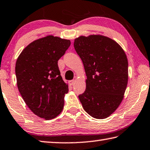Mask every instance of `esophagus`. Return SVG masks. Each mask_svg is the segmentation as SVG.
<instances>
[{
    "instance_id": "esophagus-1",
    "label": "esophagus",
    "mask_w": 150,
    "mask_h": 150,
    "mask_svg": "<svg viewBox=\"0 0 150 150\" xmlns=\"http://www.w3.org/2000/svg\"><path fill=\"white\" fill-rule=\"evenodd\" d=\"M75 82H76V81L74 80H70V81H69V84L70 85V86H74V85L75 84Z\"/></svg>"
}]
</instances>
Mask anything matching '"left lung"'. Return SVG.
Segmentation results:
<instances>
[{"mask_svg":"<svg viewBox=\"0 0 150 150\" xmlns=\"http://www.w3.org/2000/svg\"><path fill=\"white\" fill-rule=\"evenodd\" d=\"M74 46L87 76L86 91L79 99L91 116L105 119L123 100L128 82L127 55L115 40L100 35L79 36Z\"/></svg>","mask_w":150,"mask_h":150,"instance_id":"left-lung-1","label":"left lung"}]
</instances>
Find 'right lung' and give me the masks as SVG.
<instances>
[{"label": "right lung", "instance_id": "obj_1", "mask_svg": "<svg viewBox=\"0 0 150 150\" xmlns=\"http://www.w3.org/2000/svg\"><path fill=\"white\" fill-rule=\"evenodd\" d=\"M70 46V40L49 35L31 42L17 59L19 91L31 111L46 120L56 117L63 109L69 86L57 63Z\"/></svg>", "mask_w": 150, "mask_h": 150}]
</instances>
